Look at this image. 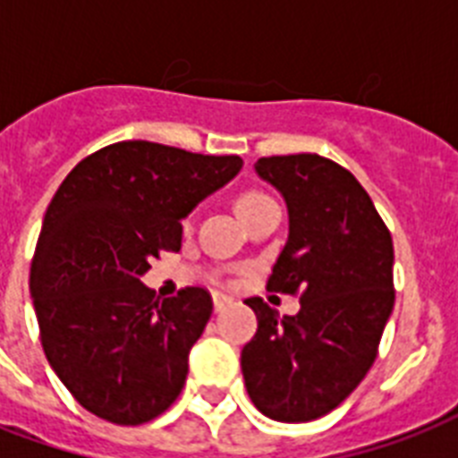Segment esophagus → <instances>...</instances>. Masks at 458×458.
I'll return each instance as SVG.
<instances>
[{
  "label": "esophagus",
  "mask_w": 458,
  "mask_h": 458,
  "mask_svg": "<svg viewBox=\"0 0 458 458\" xmlns=\"http://www.w3.org/2000/svg\"><path fill=\"white\" fill-rule=\"evenodd\" d=\"M230 297L228 294H214V311L216 313H221V311H225V306H230Z\"/></svg>",
  "instance_id": "esophagus-1"
}]
</instances>
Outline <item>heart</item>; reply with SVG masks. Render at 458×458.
<instances>
[{"label":"heart","mask_w":458,"mask_h":458,"mask_svg":"<svg viewBox=\"0 0 458 458\" xmlns=\"http://www.w3.org/2000/svg\"><path fill=\"white\" fill-rule=\"evenodd\" d=\"M271 197H266L264 192H259V190H244V192L237 194L235 199V211L240 218H244V216L250 214V211H254L257 207H261L264 201H268Z\"/></svg>","instance_id":"1"}]
</instances>
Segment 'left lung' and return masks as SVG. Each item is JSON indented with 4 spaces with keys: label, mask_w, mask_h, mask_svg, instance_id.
I'll use <instances>...</instances> for the list:
<instances>
[{
    "label": "left lung",
    "mask_w": 458,
    "mask_h": 458,
    "mask_svg": "<svg viewBox=\"0 0 458 458\" xmlns=\"http://www.w3.org/2000/svg\"><path fill=\"white\" fill-rule=\"evenodd\" d=\"M254 171L283 194L290 218L268 290L300 293L301 309L280 316L261 297L244 301L259 330L240 363L259 411L306 423L337 409L376 361L394 306V250L369 192L330 158L266 157Z\"/></svg>",
    "instance_id": "left-lung-1"
}]
</instances>
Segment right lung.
Returning <instances> with one entry per match:
<instances>
[{"mask_svg":"<svg viewBox=\"0 0 458 458\" xmlns=\"http://www.w3.org/2000/svg\"><path fill=\"white\" fill-rule=\"evenodd\" d=\"M242 168L145 140L82 158L47 208L30 297L47 361L95 416L118 426L157 419L182 390L211 297L185 287L157 300L140 278L178 251L182 218Z\"/></svg>","mask_w":458,"mask_h":458,"instance_id":"1","label":"right lung"}]
</instances>
